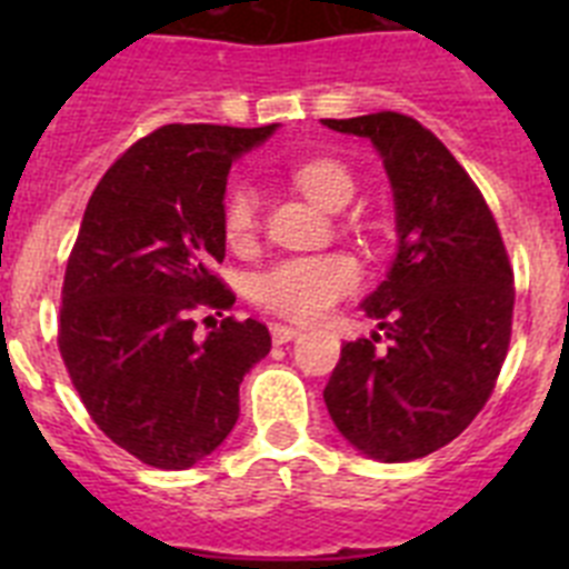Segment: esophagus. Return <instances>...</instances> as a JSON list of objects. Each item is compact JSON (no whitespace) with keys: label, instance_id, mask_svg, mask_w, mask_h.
<instances>
[{"label":"esophagus","instance_id":"34e87169","mask_svg":"<svg viewBox=\"0 0 569 569\" xmlns=\"http://www.w3.org/2000/svg\"><path fill=\"white\" fill-rule=\"evenodd\" d=\"M299 333H301V330L293 328V325H279V321H276V325H270V336H273L276 345H284V341H293Z\"/></svg>","mask_w":569,"mask_h":569}]
</instances>
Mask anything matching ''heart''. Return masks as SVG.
Segmentation results:
<instances>
[{
  "mask_svg": "<svg viewBox=\"0 0 569 569\" xmlns=\"http://www.w3.org/2000/svg\"><path fill=\"white\" fill-rule=\"evenodd\" d=\"M296 188L325 204L341 208L353 196V176L339 159L313 156L290 170ZM256 210L259 199L250 184H233L222 202V230L224 239L241 248L256 233ZM361 279L359 261L350 253H308L288 256L261 270L253 279V299L261 308L273 310L288 319L310 321L328 313L336 301L353 293Z\"/></svg>",
  "mask_w": 569,
  "mask_h": 569,
  "instance_id": "1",
  "label": "heart"
}]
</instances>
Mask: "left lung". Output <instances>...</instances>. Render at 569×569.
<instances>
[{
	"mask_svg": "<svg viewBox=\"0 0 569 569\" xmlns=\"http://www.w3.org/2000/svg\"><path fill=\"white\" fill-rule=\"evenodd\" d=\"M321 122L376 144L399 228L390 276L361 305L387 347L379 333L347 341L325 405L361 453L413 461L450 445L492 396L512 333L510 256L481 190L413 116Z\"/></svg>",
	"mask_w": 569,
	"mask_h": 569,
	"instance_id": "8db88e82",
	"label": "left lung"
}]
</instances>
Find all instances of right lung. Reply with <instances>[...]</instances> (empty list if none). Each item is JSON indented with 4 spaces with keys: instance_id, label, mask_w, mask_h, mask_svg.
Segmentation results:
<instances>
[{
    "instance_id": "1",
    "label": "right lung",
    "mask_w": 569,
    "mask_h": 569,
    "mask_svg": "<svg viewBox=\"0 0 569 569\" xmlns=\"http://www.w3.org/2000/svg\"><path fill=\"white\" fill-rule=\"evenodd\" d=\"M273 133L162 124L99 179L68 256L57 345L90 419L142 465L184 470L228 439L239 385L270 353L268 328L233 308L224 259L230 164ZM210 319V316H208Z\"/></svg>"
}]
</instances>
